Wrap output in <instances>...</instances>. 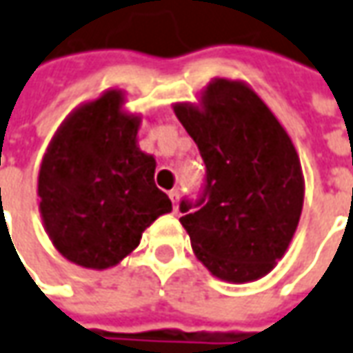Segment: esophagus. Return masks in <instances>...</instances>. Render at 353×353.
<instances>
[{
  "label": "esophagus",
  "mask_w": 353,
  "mask_h": 353,
  "mask_svg": "<svg viewBox=\"0 0 353 353\" xmlns=\"http://www.w3.org/2000/svg\"><path fill=\"white\" fill-rule=\"evenodd\" d=\"M168 195H170V201H172V205H174V210H177V203H179V191H177V189H172Z\"/></svg>",
  "instance_id": "obj_1"
}]
</instances>
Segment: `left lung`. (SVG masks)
<instances>
[{
	"mask_svg": "<svg viewBox=\"0 0 353 353\" xmlns=\"http://www.w3.org/2000/svg\"><path fill=\"white\" fill-rule=\"evenodd\" d=\"M203 110L176 104L207 174L179 210L196 259L228 282H251L286 253L303 207L301 164L274 114L239 81L214 79Z\"/></svg>",
	"mask_w": 353,
	"mask_h": 353,
	"instance_id": "obj_1",
	"label": "left lung"
}]
</instances>
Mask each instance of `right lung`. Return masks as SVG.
<instances>
[{
    "instance_id": "add662e5",
    "label": "right lung",
    "mask_w": 353,
    "mask_h": 353,
    "mask_svg": "<svg viewBox=\"0 0 353 353\" xmlns=\"http://www.w3.org/2000/svg\"><path fill=\"white\" fill-rule=\"evenodd\" d=\"M108 90L77 108L48 146L38 196L46 232L71 263L114 267L141 241L172 201L154 183V158L137 146L139 119Z\"/></svg>"
}]
</instances>
